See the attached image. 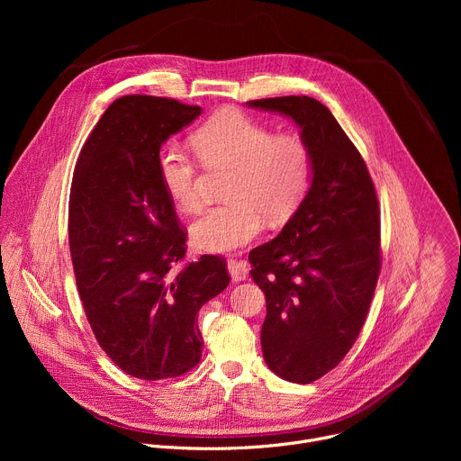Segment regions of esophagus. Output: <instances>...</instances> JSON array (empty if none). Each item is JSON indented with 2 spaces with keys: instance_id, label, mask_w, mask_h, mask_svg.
<instances>
[{
  "instance_id": "obj_1",
  "label": "esophagus",
  "mask_w": 461,
  "mask_h": 461,
  "mask_svg": "<svg viewBox=\"0 0 461 461\" xmlns=\"http://www.w3.org/2000/svg\"><path fill=\"white\" fill-rule=\"evenodd\" d=\"M228 272H230V276H231V279H233L235 283L244 281V279L248 277V267H246V262L237 260V258H230V260H228Z\"/></svg>"
}]
</instances>
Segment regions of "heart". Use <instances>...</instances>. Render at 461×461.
Here are the masks:
<instances>
[{
    "label": "heart",
    "mask_w": 461,
    "mask_h": 461,
    "mask_svg": "<svg viewBox=\"0 0 461 461\" xmlns=\"http://www.w3.org/2000/svg\"><path fill=\"white\" fill-rule=\"evenodd\" d=\"M196 155L208 167L233 166L226 196L230 203L210 208L191 228L193 240L210 251H231L253 240L262 215L288 219L310 187L312 151L295 133L274 127L242 111H222L193 135ZM157 171L169 199L184 212L203 204L201 166L182 146L158 149Z\"/></svg>",
    "instance_id": "obj_1"
}]
</instances>
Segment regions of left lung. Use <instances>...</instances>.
<instances>
[{
	"label": "left lung",
	"instance_id": "obj_1",
	"mask_svg": "<svg viewBox=\"0 0 461 461\" xmlns=\"http://www.w3.org/2000/svg\"><path fill=\"white\" fill-rule=\"evenodd\" d=\"M290 116L312 151V185L270 242L249 251L265 292L260 345L267 365L292 383L336 368L365 324L379 270L381 221L368 167L326 105L310 96L249 100Z\"/></svg>",
	"mask_w": 461,
	"mask_h": 461
}]
</instances>
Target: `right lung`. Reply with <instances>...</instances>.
<instances>
[{
  "instance_id": "1",
  "label": "right lung",
  "mask_w": 461,
  "mask_h": 461,
  "mask_svg": "<svg viewBox=\"0 0 461 461\" xmlns=\"http://www.w3.org/2000/svg\"><path fill=\"white\" fill-rule=\"evenodd\" d=\"M201 113L173 98L122 96L73 175L69 249L86 317L111 361L148 381L196 366V313L230 285L221 255L185 258L187 231L157 171L160 146Z\"/></svg>"
}]
</instances>
